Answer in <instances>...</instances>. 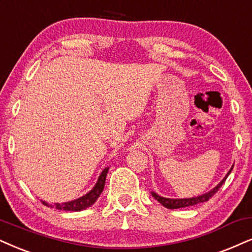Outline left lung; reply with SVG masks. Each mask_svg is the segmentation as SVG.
Returning a JSON list of instances; mask_svg holds the SVG:
<instances>
[{
    "label": "left lung",
    "mask_w": 252,
    "mask_h": 252,
    "mask_svg": "<svg viewBox=\"0 0 252 252\" xmlns=\"http://www.w3.org/2000/svg\"><path fill=\"white\" fill-rule=\"evenodd\" d=\"M234 167V166H232ZM232 167L229 170V172L227 173V176H225L223 179L221 180V183H220L218 186L214 187V189L209 190L208 193L206 194H202V195H199V196H195V197H189V199H168V197H163L160 195H158L157 193L155 192H151V195L155 197L156 200L159 203H161L164 207H166L168 209H177V208H184V207H189V206H194V205H197V203H201V202H205V201H208L211 197L214 195V194L218 192L220 187L222 186V185L224 184L225 179H227L229 174H230V172L232 170Z\"/></svg>",
    "instance_id": "left-lung-1"
}]
</instances>
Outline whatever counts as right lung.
Returning a JSON list of instances; mask_svg holds the SVG:
<instances>
[{
  "label": "right lung",
  "mask_w": 252,
  "mask_h": 252,
  "mask_svg": "<svg viewBox=\"0 0 252 252\" xmlns=\"http://www.w3.org/2000/svg\"><path fill=\"white\" fill-rule=\"evenodd\" d=\"M108 170L109 167H106L102 171V173L100 174L98 177L97 183L95 184V186L93 187V189L91 192H88L87 194H85L84 196L79 197V199L73 200V201H68V202H63V203H55V205H49V203L45 201H41L43 205H45L47 207H56V209H60V211H69V212H80L84 211V209L91 207L93 203L96 201L100 196V194L102 193V190L104 189V184H106V177L108 173Z\"/></svg>",
  "instance_id": "obj_1"
}]
</instances>
